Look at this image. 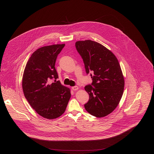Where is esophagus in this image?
<instances>
[{
    "label": "esophagus",
    "mask_w": 154,
    "mask_h": 154,
    "mask_svg": "<svg viewBox=\"0 0 154 154\" xmlns=\"http://www.w3.org/2000/svg\"><path fill=\"white\" fill-rule=\"evenodd\" d=\"M72 88V89L73 91H77L79 89V88L77 86H74V87H73Z\"/></svg>",
    "instance_id": "1"
}]
</instances>
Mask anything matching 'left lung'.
Here are the masks:
<instances>
[{
  "label": "left lung",
  "instance_id": "obj_1",
  "mask_svg": "<svg viewBox=\"0 0 154 154\" xmlns=\"http://www.w3.org/2000/svg\"><path fill=\"white\" fill-rule=\"evenodd\" d=\"M87 73H91L92 85L85 87L89 99L85 110L96 117L110 114L116 109L123 95L124 77L115 55L102 44L90 40L75 42Z\"/></svg>",
  "mask_w": 154,
  "mask_h": 154
}]
</instances>
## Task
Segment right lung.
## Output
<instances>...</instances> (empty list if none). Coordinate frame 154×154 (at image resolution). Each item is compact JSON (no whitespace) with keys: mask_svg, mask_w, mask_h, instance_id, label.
I'll return each instance as SVG.
<instances>
[{"mask_svg":"<svg viewBox=\"0 0 154 154\" xmlns=\"http://www.w3.org/2000/svg\"><path fill=\"white\" fill-rule=\"evenodd\" d=\"M65 45L54 44L37 49L30 56L23 74L25 98L38 114L48 119L61 116L71 97L70 89L56 80L58 75L55 62ZM52 78L55 80L53 83Z\"/></svg>","mask_w":154,"mask_h":154,"instance_id":"obj_1","label":"right lung"}]
</instances>
